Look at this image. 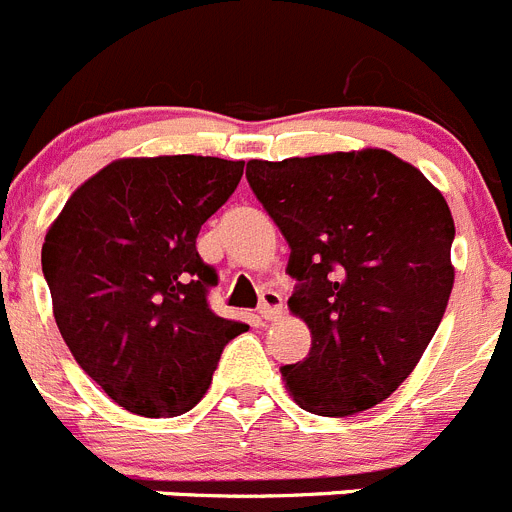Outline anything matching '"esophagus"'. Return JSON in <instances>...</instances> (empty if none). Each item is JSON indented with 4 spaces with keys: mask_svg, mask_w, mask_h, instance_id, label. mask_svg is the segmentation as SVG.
<instances>
[{
    "mask_svg": "<svg viewBox=\"0 0 512 512\" xmlns=\"http://www.w3.org/2000/svg\"><path fill=\"white\" fill-rule=\"evenodd\" d=\"M280 313H283V298H280V293H275V290H265V293H262L260 315L265 318V321H275Z\"/></svg>",
    "mask_w": 512,
    "mask_h": 512,
    "instance_id": "1",
    "label": "esophagus"
}]
</instances>
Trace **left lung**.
Instances as JSON below:
<instances>
[{
	"label": "left lung",
	"mask_w": 512,
	"mask_h": 512,
	"mask_svg": "<svg viewBox=\"0 0 512 512\" xmlns=\"http://www.w3.org/2000/svg\"><path fill=\"white\" fill-rule=\"evenodd\" d=\"M247 181L290 245L288 305L310 353L280 369L295 404L321 417L394 394L450 300L455 222L419 169L381 148L250 161Z\"/></svg>",
	"instance_id": "left-lung-1"
}]
</instances>
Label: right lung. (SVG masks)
<instances>
[{"label":"right lung","mask_w":512,"mask_h":512,"mask_svg":"<svg viewBox=\"0 0 512 512\" xmlns=\"http://www.w3.org/2000/svg\"><path fill=\"white\" fill-rule=\"evenodd\" d=\"M245 161L121 159L85 181L42 245L55 321L80 369L141 417L189 412L245 323L219 318L202 224L227 202Z\"/></svg>","instance_id":"1"}]
</instances>
